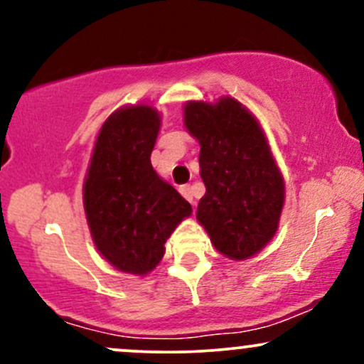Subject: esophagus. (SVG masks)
I'll return each mask as SVG.
<instances>
[{"label": "esophagus", "mask_w": 364, "mask_h": 364, "mask_svg": "<svg viewBox=\"0 0 364 364\" xmlns=\"http://www.w3.org/2000/svg\"><path fill=\"white\" fill-rule=\"evenodd\" d=\"M179 193L185 196V198H186L190 203H195V200H193V191H191V186H190V185H185V186L179 188Z\"/></svg>", "instance_id": "esophagus-1"}]
</instances>
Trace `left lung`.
<instances>
[{"label": "left lung", "instance_id": "obj_1", "mask_svg": "<svg viewBox=\"0 0 364 364\" xmlns=\"http://www.w3.org/2000/svg\"><path fill=\"white\" fill-rule=\"evenodd\" d=\"M186 132L200 144L205 195L196 220L212 245L231 260H248L275 236L286 185L265 133L235 97L183 106Z\"/></svg>", "mask_w": 364, "mask_h": 364}]
</instances>
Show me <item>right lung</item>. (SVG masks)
<instances>
[{"mask_svg": "<svg viewBox=\"0 0 364 364\" xmlns=\"http://www.w3.org/2000/svg\"><path fill=\"white\" fill-rule=\"evenodd\" d=\"M161 114L129 104L102 123L83 181L92 241L114 269L147 275L164 257L174 229L191 205L150 164Z\"/></svg>", "mask_w": 364, "mask_h": 364, "instance_id": "1", "label": "right lung"}]
</instances>
